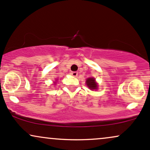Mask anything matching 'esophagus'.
<instances>
[{"label": "esophagus", "instance_id": "34e87169", "mask_svg": "<svg viewBox=\"0 0 150 150\" xmlns=\"http://www.w3.org/2000/svg\"><path fill=\"white\" fill-rule=\"evenodd\" d=\"M71 75H73V77H77V75H78V73H77V72H72Z\"/></svg>", "mask_w": 150, "mask_h": 150}]
</instances>
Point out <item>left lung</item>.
<instances>
[{
    "instance_id": "left-lung-1",
    "label": "left lung",
    "mask_w": 150,
    "mask_h": 150,
    "mask_svg": "<svg viewBox=\"0 0 150 150\" xmlns=\"http://www.w3.org/2000/svg\"><path fill=\"white\" fill-rule=\"evenodd\" d=\"M86 84L88 86V87L90 89H97V84L95 82V79L90 77V78L87 79Z\"/></svg>"
}]
</instances>
